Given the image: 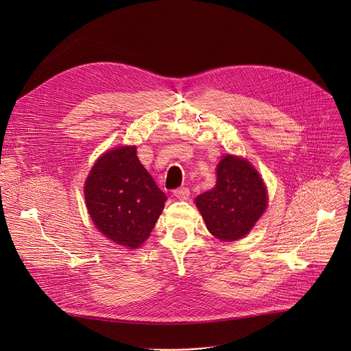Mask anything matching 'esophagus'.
<instances>
[{
  "label": "esophagus",
  "instance_id": "34e87169",
  "mask_svg": "<svg viewBox=\"0 0 351 351\" xmlns=\"http://www.w3.org/2000/svg\"><path fill=\"white\" fill-rule=\"evenodd\" d=\"M173 195L179 199H187L190 195V191L187 187H179V189L173 190Z\"/></svg>",
  "mask_w": 351,
  "mask_h": 351
}]
</instances>
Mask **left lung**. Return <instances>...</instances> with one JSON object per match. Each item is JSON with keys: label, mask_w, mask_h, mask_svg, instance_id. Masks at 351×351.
Listing matches in <instances>:
<instances>
[{"label": "left lung", "mask_w": 351, "mask_h": 351, "mask_svg": "<svg viewBox=\"0 0 351 351\" xmlns=\"http://www.w3.org/2000/svg\"><path fill=\"white\" fill-rule=\"evenodd\" d=\"M267 190L258 172L245 160L225 156L217 167V184L199 194L195 206L217 239L244 237L267 208Z\"/></svg>", "instance_id": "1"}]
</instances>
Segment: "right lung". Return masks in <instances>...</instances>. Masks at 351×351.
Masks as SVG:
<instances>
[{"label": "right lung", "mask_w": 351, "mask_h": 351, "mask_svg": "<svg viewBox=\"0 0 351 351\" xmlns=\"http://www.w3.org/2000/svg\"><path fill=\"white\" fill-rule=\"evenodd\" d=\"M88 214L117 244L137 248L156 226L167 195L137 158L136 147H119L99 158L84 184Z\"/></svg>", "instance_id": "1"}]
</instances>
